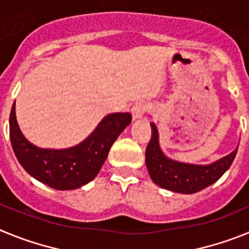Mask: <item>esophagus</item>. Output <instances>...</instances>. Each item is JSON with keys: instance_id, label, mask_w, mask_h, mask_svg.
Here are the masks:
<instances>
[{"instance_id": "esophagus-1", "label": "esophagus", "mask_w": 249, "mask_h": 249, "mask_svg": "<svg viewBox=\"0 0 249 249\" xmlns=\"http://www.w3.org/2000/svg\"><path fill=\"white\" fill-rule=\"evenodd\" d=\"M149 109V105L146 102H140V103H136L131 109V113H132V117L133 120H140V118L143 117V114L146 113L147 111Z\"/></svg>"}]
</instances>
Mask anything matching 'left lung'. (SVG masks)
Segmentation results:
<instances>
[{"mask_svg":"<svg viewBox=\"0 0 249 249\" xmlns=\"http://www.w3.org/2000/svg\"><path fill=\"white\" fill-rule=\"evenodd\" d=\"M152 137L146 148V166L152 181L172 192L192 195L211 186L223 176L237 155V147L230 155L210 164L183 163L164 155L160 146V135L155 123H151Z\"/></svg>","mask_w":249,"mask_h":249,"instance_id":"left-lung-1","label":"left lung"}]
</instances>
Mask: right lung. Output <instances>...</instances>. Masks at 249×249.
<instances>
[{"label":"right lung","mask_w":249,"mask_h":249,"mask_svg":"<svg viewBox=\"0 0 249 249\" xmlns=\"http://www.w3.org/2000/svg\"><path fill=\"white\" fill-rule=\"evenodd\" d=\"M132 116L107 114L89 137L63 149L39 148L23 136L16 120V105L10 114V138L13 152L26 172L41 183L58 191L76 190L98 175L112 144L128 126Z\"/></svg>","instance_id":"right-lung-1"}]
</instances>
